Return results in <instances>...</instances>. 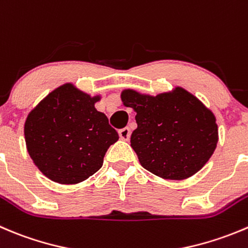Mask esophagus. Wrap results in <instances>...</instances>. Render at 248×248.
I'll list each match as a JSON object with an SVG mask.
<instances>
[{
	"label": "esophagus",
	"instance_id": "34e87169",
	"mask_svg": "<svg viewBox=\"0 0 248 248\" xmlns=\"http://www.w3.org/2000/svg\"><path fill=\"white\" fill-rule=\"evenodd\" d=\"M119 136L122 140H128L129 137H131V129L128 127H124V128H121L119 131Z\"/></svg>",
	"mask_w": 248,
	"mask_h": 248
}]
</instances>
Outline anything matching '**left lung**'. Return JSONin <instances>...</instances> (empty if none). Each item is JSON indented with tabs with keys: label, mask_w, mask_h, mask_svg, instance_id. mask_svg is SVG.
<instances>
[{
	"label": "left lung",
	"mask_w": 248,
	"mask_h": 248,
	"mask_svg": "<svg viewBox=\"0 0 248 248\" xmlns=\"http://www.w3.org/2000/svg\"><path fill=\"white\" fill-rule=\"evenodd\" d=\"M121 99L137 112L131 146L149 172L185 179L210 160L218 141L216 117L193 94L180 87L156 97L126 90Z\"/></svg>",
	"instance_id": "1"
}]
</instances>
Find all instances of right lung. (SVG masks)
<instances>
[{
	"label": "right lung",
	"mask_w": 248,
	"mask_h": 248,
	"mask_svg": "<svg viewBox=\"0 0 248 248\" xmlns=\"http://www.w3.org/2000/svg\"><path fill=\"white\" fill-rule=\"evenodd\" d=\"M91 98L70 83L47 95L25 122L26 148L53 182L76 184L94 174L119 134Z\"/></svg>",
	"instance_id": "right-lung-1"
}]
</instances>
